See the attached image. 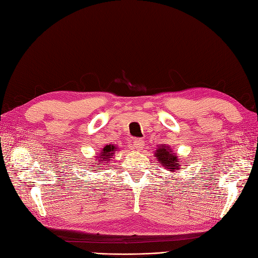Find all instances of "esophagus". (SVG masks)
Listing matches in <instances>:
<instances>
[{
    "instance_id": "1",
    "label": "esophagus",
    "mask_w": 258,
    "mask_h": 258,
    "mask_svg": "<svg viewBox=\"0 0 258 258\" xmlns=\"http://www.w3.org/2000/svg\"><path fill=\"white\" fill-rule=\"evenodd\" d=\"M144 141L141 139H136L134 141V147L136 151H142L144 148Z\"/></svg>"
}]
</instances>
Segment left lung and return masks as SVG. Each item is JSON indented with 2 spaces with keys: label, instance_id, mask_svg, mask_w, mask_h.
I'll return each instance as SVG.
<instances>
[{
  "label": "left lung",
  "instance_id": "8db88e82",
  "mask_svg": "<svg viewBox=\"0 0 258 258\" xmlns=\"http://www.w3.org/2000/svg\"><path fill=\"white\" fill-rule=\"evenodd\" d=\"M154 156L159 162V165L167 169L169 172L174 173L182 167L181 159L178 158V156L175 153H173L172 148L169 145L160 144Z\"/></svg>",
  "mask_w": 258,
  "mask_h": 258
}]
</instances>
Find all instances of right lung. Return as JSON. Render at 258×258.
<instances>
[{
	"instance_id": "1",
	"label": "right lung",
	"mask_w": 258,
	"mask_h": 258,
	"mask_svg": "<svg viewBox=\"0 0 258 258\" xmlns=\"http://www.w3.org/2000/svg\"><path fill=\"white\" fill-rule=\"evenodd\" d=\"M118 150L115 144H106L103 148H101L100 154H98V156H96V160L93 162V165H91L93 168H99L101 169V167H106L108 166V163L111 162V158L114 156L115 152ZM98 163L97 164L96 162Z\"/></svg>"
}]
</instances>
